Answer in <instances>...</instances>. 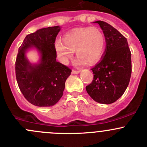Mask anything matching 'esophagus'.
<instances>
[{"instance_id": "esophagus-1", "label": "esophagus", "mask_w": 147, "mask_h": 147, "mask_svg": "<svg viewBox=\"0 0 147 147\" xmlns=\"http://www.w3.org/2000/svg\"><path fill=\"white\" fill-rule=\"evenodd\" d=\"M79 72H80V71H78V70H74V69L72 70V74H79Z\"/></svg>"}]
</instances>
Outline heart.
Instances as JSON below:
<instances>
[{
  "label": "heart",
  "instance_id": "heart-1",
  "mask_svg": "<svg viewBox=\"0 0 147 147\" xmlns=\"http://www.w3.org/2000/svg\"><path fill=\"white\" fill-rule=\"evenodd\" d=\"M103 33L97 28L76 29L65 34L63 42L57 41L55 48L60 61L66 63L71 58L74 51L80 64H93L99 61L105 50Z\"/></svg>",
  "mask_w": 147,
  "mask_h": 147
}]
</instances>
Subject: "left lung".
<instances>
[{"label": "left lung", "instance_id": "8db88e82", "mask_svg": "<svg viewBox=\"0 0 147 147\" xmlns=\"http://www.w3.org/2000/svg\"><path fill=\"white\" fill-rule=\"evenodd\" d=\"M95 22L102 30L106 49L100 61L91 69L93 79L86 89L95 101L110 104L123 95L129 85L131 51L127 39L115 28L103 21Z\"/></svg>", "mask_w": 147, "mask_h": 147}]
</instances>
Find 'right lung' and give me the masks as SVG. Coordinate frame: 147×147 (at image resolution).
I'll list each match as a JSON object with an SVG mask.
<instances>
[{
    "mask_svg": "<svg viewBox=\"0 0 147 147\" xmlns=\"http://www.w3.org/2000/svg\"><path fill=\"white\" fill-rule=\"evenodd\" d=\"M61 28L49 27L28 34L18 49L16 76L20 91L27 100L39 107L55 105L63 96L65 82L71 69L56 60L55 40ZM34 46L41 54L40 62L32 65L25 52Z\"/></svg>",
    "mask_w": 147,
    "mask_h": 147,
    "instance_id": "right-lung-1",
    "label": "right lung"
}]
</instances>
